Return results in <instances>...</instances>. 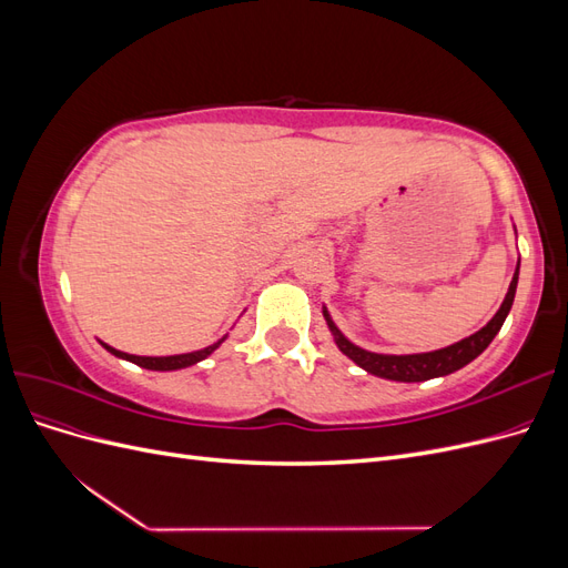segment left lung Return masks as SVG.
Masks as SVG:
<instances>
[{
	"label": "left lung",
	"mask_w": 568,
	"mask_h": 568,
	"mask_svg": "<svg viewBox=\"0 0 568 568\" xmlns=\"http://www.w3.org/2000/svg\"><path fill=\"white\" fill-rule=\"evenodd\" d=\"M517 282H519V265L517 272H514L511 284L507 296L500 305V311L493 315V320L484 326V329H478L476 334L462 338L448 348H440V351H432V353H415V355H382V353H369L365 348L355 346L346 336L338 332V326L332 322L329 313H324L326 324H329V329L334 334L336 346L343 355H348L357 367H363L365 372L374 374V376H382V379H390V382H428V379H436V376H445V374H453L457 369H462L464 365H469L474 357H478L484 353L490 341L495 338V334L503 329V324L511 311V303H514V294H517Z\"/></svg>",
	"instance_id": "left-lung-1"
}]
</instances>
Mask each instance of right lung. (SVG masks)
Segmentation results:
<instances>
[{"label": "right lung", "mask_w": 568, "mask_h": 568, "mask_svg": "<svg viewBox=\"0 0 568 568\" xmlns=\"http://www.w3.org/2000/svg\"><path fill=\"white\" fill-rule=\"evenodd\" d=\"M227 336H222L220 341H215L213 346L203 348V351H194V353H182V355H165V357H144V355H130V353H123V351H115L111 346H106V343H101L111 355L115 357H123V359H130V363L140 365L144 369H156V372H173V369H184L189 365H196L201 363V359L209 357L215 348H220V343L225 341Z\"/></svg>", "instance_id": "right-lung-1"}]
</instances>
